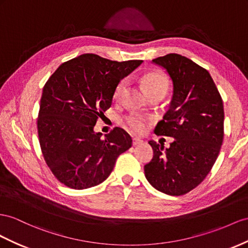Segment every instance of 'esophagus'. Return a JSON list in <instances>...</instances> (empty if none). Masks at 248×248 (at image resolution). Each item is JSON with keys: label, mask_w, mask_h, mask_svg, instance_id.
<instances>
[{"label": "esophagus", "mask_w": 248, "mask_h": 248, "mask_svg": "<svg viewBox=\"0 0 248 248\" xmlns=\"http://www.w3.org/2000/svg\"><path fill=\"white\" fill-rule=\"evenodd\" d=\"M142 143H143V140H141L140 138H137V137H134V138H133V144H134V145L142 144Z\"/></svg>", "instance_id": "obj_1"}]
</instances>
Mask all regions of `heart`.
<instances>
[{
  "mask_svg": "<svg viewBox=\"0 0 248 248\" xmlns=\"http://www.w3.org/2000/svg\"><path fill=\"white\" fill-rule=\"evenodd\" d=\"M142 82L144 85V88L147 89L148 93L157 90L166 92L168 89V79L162 73H147L142 78ZM126 86H128V79L120 80L115 88V91H114V97H122V95L125 91ZM125 124L132 132L142 133L145 130V126H147V120H145V118L141 115H132L126 118Z\"/></svg>",
  "mask_w": 248,
  "mask_h": 248,
  "instance_id": "b5f03b06",
  "label": "heart"
}]
</instances>
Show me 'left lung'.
<instances>
[{
	"label": "left lung",
	"mask_w": 248,
	"mask_h": 248,
	"mask_svg": "<svg viewBox=\"0 0 248 248\" xmlns=\"http://www.w3.org/2000/svg\"><path fill=\"white\" fill-rule=\"evenodd\" d=\"M166 70L173 95L157 135L173 137L170 148L150 140L153 159L145 178L157 190L180 196L200 185L212 170L223 141V101L207 70L180 54L152 61Z\"/></svg>",
	"instance_id": "1"
}]
</instances>
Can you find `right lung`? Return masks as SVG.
<instances>
[{
  "label": "right lung",
  "instance_id": "right-lung-1",
  "mask_svg": "<svg viewBox=\"0 0 248 248\" xmlns=\"http://www.w3.org/2000/svg\"><path fill=\"white\" fill-rule=\"evenodd\" d=\"M142 61L115 62L81 54L56 69L44 86L37 132L43 156L59 181L74 189L104 182L131 136L115 128L101 138L94 125L112 105L118 82Z\"/></svg>",
  "mask_w": 248,
  "mask_h": 248
}]
</instances>
